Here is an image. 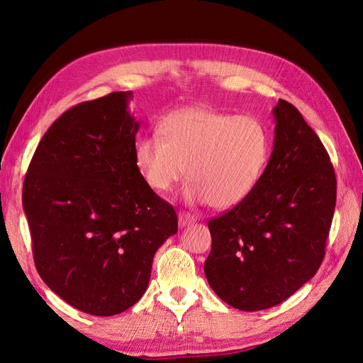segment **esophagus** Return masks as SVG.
Segmentation results:
<instances>
[{"label":"esophagus","mask_w":363,"mask_h":363,"mask_svg":"<svg viewBox=\"0 0 363 363\" xmlns=\"http://www.w3.org/2000/svg\"><path fill=\"white\" fill-rule=\"evenodd\" d=\"M195 221H196V218H195L194 215H191V213H188V212H183V211L179 212V224H180L182 227L189 225V224H192V223H195Z\"/></svg>","instance_id":"1"}]
</instances>
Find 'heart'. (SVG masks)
<instances>
[{
  "label": "heart",
  "instance_id": "1",
  "mask_svg": "<svg viewBox=\"0 0 363 363\" xmlns=\"http://www.w3.org/2000/svg\"><path fill=\"white\" fill-rule=\"evenodd\" d=\"M269 151V135L257 119L211 107H183L162 118L159 136L138 139L135 159L156 192L172 191L188 168V200L225 211L257 188Z\"/></svg>",
  "mask_w": 363,
  "mask_h": 363
}]
</instances>
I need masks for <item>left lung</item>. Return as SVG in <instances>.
I'll list each match as a JSON object with an SVG mask.
<instances>
[{
    "label": "left lung",
    "mask_w": 363,
    "mask_h": 363,
    "mask_svg": "<svg viewBox=\"0 0 363 363\" xmlns=\"http://www.w3.org/2000/svg\"><path fill=\"white\" fill-rule=\"evenodd\" d=\"M267 169L248 199L212 218L204 274L235 309L277 306L320 269L336 206V175L298 108L279 100Z\"/></svg>",
    "instance_id": "obj_1"
}]
</instances>
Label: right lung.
<instances>
[{"label": "right lung", "instance_id": "obj_1", "mask_svg": "<svg viewBox=\"0 0 363 363\" xmlns=\"http://www.w3.org/2000/svg\"><path fill=\"white\" fill-rule=\"evenodd\" d=\"M131 92L71 107L33 155L23 206L40 279L95 316L127 311L147 291L152 257L177 233V213L136 164Z\"/></svg>", "mask_w": 363, "mask_h": 363}]
</instances>
